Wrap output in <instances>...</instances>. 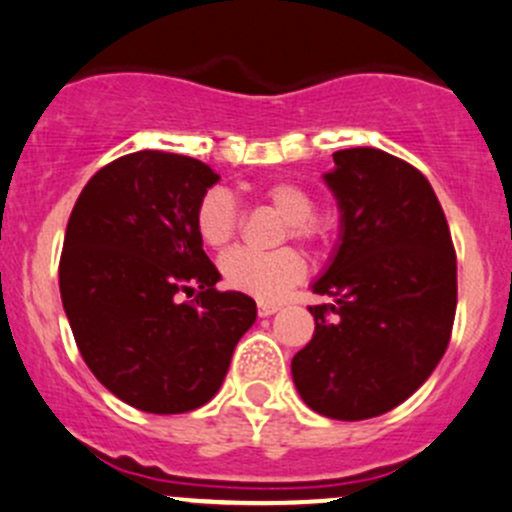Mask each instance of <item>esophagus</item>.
Instances as JSON below:
<instances>
[{
	"label": "esophagus",
	"mask_w": 512,
	"mask_h": 512,
	"mask_svg": "<svg viewBox=\"0 0 512 512\" xmlns=\"http://www.w3.org/2000/svg\"><path fill=\"white\" fill-rule=\"evenodd\" d=\"M275 312H280V304L277 302H257V314L260 317H270Z\"/></svg>",
	"instance_id": "34e87169"
}]
</instances>
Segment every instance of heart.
<instances>
[{"label": "heart", "mask_w": 512, "mask_h": 512, "mask_svg": "<svg viewBox=\"0 0 512 512\" xmlns=\"http://www.w3.org/2000/svg\"><path fill=\"white\" fill-rule=\"evenodd\" d=\"M260 195L285 215L280 227V240L294 237L307 245H317L327 235V227L317 218V203L312 193L292 180H272L262 185ZM242 225V210L237 200L223 188L205 190L195 208V230L205 245L220 247L230 245ZM220 272L225 282L237 292H247L257 299H280L307 275V262L302 252L294 247H277V250H247L237 247L220 257Z\"/></svg>", "instance_id": "obj_1"}]
</instances>
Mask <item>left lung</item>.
<instances>
[{"instance_id": "obj_1", "label": "left lung", "mask_w": 512, "mask_h": 512, "mask_svg": "<svg viewBox=\"0 0 512 512\" xmlns=\"http://www.w3.org/2000/svg\"><path fill=\"white\" fill-rule=\"evenodd\" d=\"M342 210V242L312 292L314 337L292 359L304 404L337 421L396 409L451 342L456 250L421 170L379 148L334 153L324 173Z\"/></svg>"}]
</instances>
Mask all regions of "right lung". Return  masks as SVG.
<instances>
[{"label":"right lung","instance_id":"right-lung-1","mask_svg":"<svg viewBox=\"0 0 512 512\" xmlns=\"http://www.w3.org/2000/svg\"><path fill=\"white\" fill-rule=\"evenodd\" d=\"M218 180L203 160L128 153L103 165L71 210L59 262L64 312L86 366L133 409L208 404L257 317L255 299L215 289L220 272L195 230L198 200Z\"/></svg>","mask_w":512,"mask_h":512}]
</instances>
